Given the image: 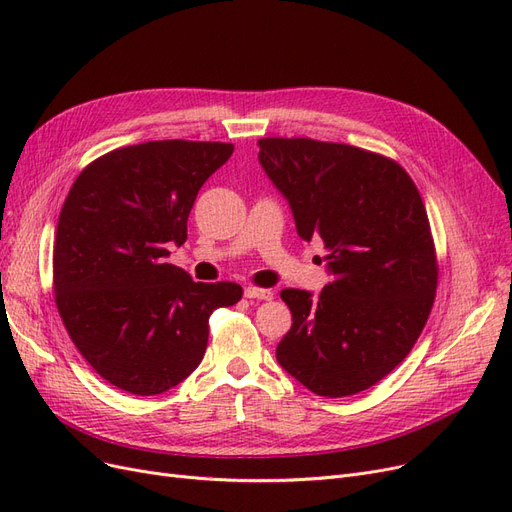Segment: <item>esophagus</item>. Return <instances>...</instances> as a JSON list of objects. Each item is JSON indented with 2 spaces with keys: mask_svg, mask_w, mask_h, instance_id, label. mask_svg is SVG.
Wrapping results in <instances>:
<instances>
[{
  "mask_svg": "<svg viewBox=\"0 0 512 512\" xmlns=\"http://www.w3.org/2000/svg\"><path fill=\"white\" fill-rule=\"evenodd\" d=\"M243 294H245V299H252V301H271L273 299L271 290L256 288V286H247Z\"/></svg>",
  "mask_w": 512,
  "mask_h": 512,
  "instance_id": "1",
  "label": "esophagus"
}]
</instances>
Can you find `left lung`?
<instances>
[{
	"instance_id": "obj_1",
	"label": "left lung",
	"mask_w": 512,
	"mask_h": 512,
	"mask_svg": "<svg viewBox=\"0 0 512 512\" xmlns=\"http://www.w3.org/2000/svg\"><path fill=\"white\" fill-rule=\"evenodd\" d=\"M258 162L303 241L327 247L318 297L282 290L292 327L275 356L305 389L346 397L406 359L429 318L438 265L427 211L397 162L352 145L260 138Z\"/></svg>"
}]
</instances>
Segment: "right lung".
Segmentation results:
<instances>
[{
  "mask_svg": "<svg viewBox=\"0 0 512 512\" xmlns=\"http://www.w3.org/2000/svg\"><path fill=\"white\" fill-rule=\"evenodd\" d=\"M230 143L149 141L121 147L76 177L59 213L53 286L74 346L98 374L132 395H160L188 378L207 350L213 309L241 286L194 282L168 265L188 239L203 183Z\"/></svg>",
  "mask_w": 512,
  "mask_h": 512,
  "instance_id": "right-lung-1",
  "label": "right lung"
}]
</instances>
